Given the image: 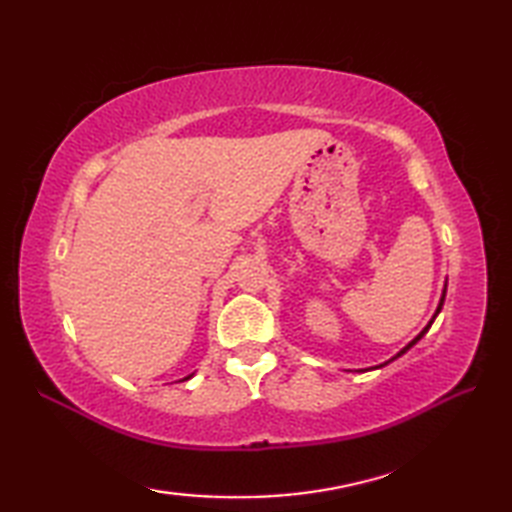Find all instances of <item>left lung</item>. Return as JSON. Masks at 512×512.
Wrapping results in <instances>:
<instances>
[{
	"mask_svg": "<svg viewBox=\"0 0 512 512\" xmlns=\"http://www.w3.org/2000/svg\"><path fill=\"white\" fill-rule=\"evenodd\" d=\"M444 295H447V288H444V292H442V299H440V306H438V310H436V314H433V319H436V317H438V312H440V310H442V303H444ZM433 319H431V321H429V325H427V328H424V330H422V332H420V334H418V336H416V339H413V341H411V343H409V345H407V347H405V350H402V352H400V354H398V356H402V354H405V352H407V350H409V347H413V345H416V343H418V341H420V339H422V336H424V334H427V332H429V328H431V323H433ZM391 361H394V358H391ZM385 365H387V363H385ZM380 367H383V365H380Z\"/></svg>",
	"mask_w": 512,
	"mask_h": 512,
	"instance_id": "left-lung-1",
	"label": "left lung"
}]
</instances>
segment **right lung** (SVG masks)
Masks as SVG:
<instances>
[{
	"mask_svg": "<svg viewBox=\"0 0 512 512\" xmlns=\"http://www.w3.org/2000/svg\"><path fill=\"white\" fill-rule=\"evenodd\" d=\"M189 378H191V376H187V378H184V380H189Z\"/></svg>",
	"mask_w": 512,
	"mask_h": 512,
	"instance_id": "1",
	"label": "right lung"
}]
</instances>
